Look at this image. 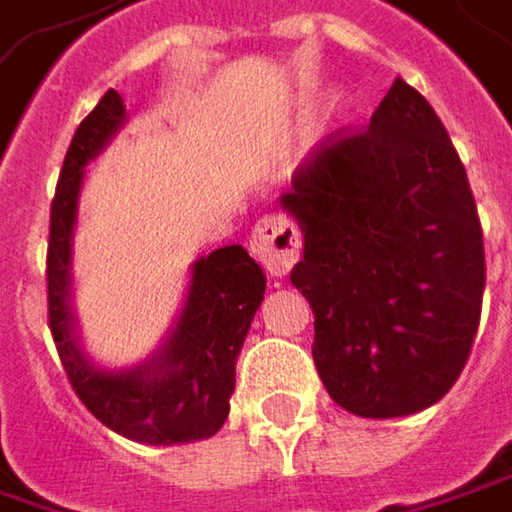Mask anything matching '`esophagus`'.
Here are the masks:
<instances>
[{
    "label": "esophagus",
    "instance_id": "obj_1",
    "mask_svg": "<svg viewBox=\"0 0 512 512\" xmlns=\"http://www.w3.org/2000/svg\"><path fill=\"white\" fill-rule=\"evenodd\" d=\"M252 255L269 275H287L302 252V231L284 213H269L252 228Z\"/></svg>",
    "mask_w": 512,
    "mask_h": 512
}]
</instances>
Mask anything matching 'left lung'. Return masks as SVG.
Here are the masks:
<instances>
[{"instance_id": "1", "label": "left lung", "mask_w": 512, "mask_h": 512, "mask_svg": "<svg viewBox=\"0 0 512 512\" xmlns=\"http://www.w3.org/2000/svg\"><path fill=\"white\" fill-rule=\"evenodd\" d=\"M290 272L313 307V363L363 419L437 404L481 322L484 234L466 169L428 99L395 78L366 131L340 128L296 169Z\"/></svg>"}]
</instances>
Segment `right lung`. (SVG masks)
<instances>
[{
	"mask_svg": "<svg viewBox=\"0 0 512 512\" xmlns=\"http://www.w3.org/2000/svg\"><path fill=\"white\" fill-rule=\"evenodd\" d=\"M125 122V105L108 90L75 128L49 225V328L64 372L84 407L119 437L143 445H178L213 437L228 419L234 366L255 310L263 302V269L243 246H222L193 263L190 290L166 343L131 369H99L81 349L72 313V231L84 166Z\"/></svg>",
	"mask_w": 512,
	"mask_h": 512,
	"instance_id": "obj_1",
	"label": "right lung"
}]
</instances>
